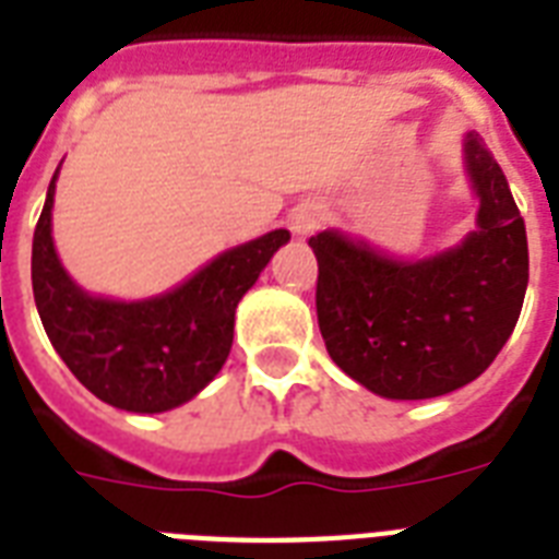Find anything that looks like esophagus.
<instances>
[{
  "label": "esophagus",
  "mask_w": 559,
  "mask_h": 559,
  "mask_svg": "<svg viewBox=\"0 0 559 559\" xmlns=\"http://www.w3.org/2000/svg\"><path fill=\"white\" fill-rule=\"evenodd\" d=\"M322 219L324 214L319 205H313V202H301V205L293 209V214H289V228H293L298 237H307L322 226Z\"/></svg>",
  "instance_id": "34e87169"
}]
</instances>
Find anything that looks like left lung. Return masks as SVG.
Segmentation results:
<instances>
[{
	"label": "left lung",
	"instance_id": "obj_1",
	"mask_svg": "<svg viewBox=\"0 0 559 559\" xmlns=\"http://www.w3.org/2000/svg\"><path fill=\"white\" fill-rule=\"evenodd\" d=\"M464 162L478 228L424 261H394L340 231L310 237L324 348L389 400L441 397L485 371L516 328L528 287V237L493 153L476 133Z\"/></svg>",
	"mask_w": 559,
	"mask_h": 559
}]
</instances>
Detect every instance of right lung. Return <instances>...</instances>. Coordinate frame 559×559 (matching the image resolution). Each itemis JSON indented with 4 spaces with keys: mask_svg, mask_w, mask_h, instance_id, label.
<instances>
[{
    "mask_svg": "<svg viewBox=\"0 0 559 559\" xmlns=\"http://www.w3.org/2000/svg\"><path fill=\"white\" fill-rule=\"evenodd\" d=\"M55 182L34 228L31 284L48 340L69 371L109 406L156 415L200 394L226 362L237 301L252 287L287 228L228 249L193 278L147 301H109L83 293L55 252Z\"/></svg>",
    "mask_w": 559,
    "mask_h": 559,
    "instance_id": "1",
    "label": "right lung"
}]
</instances>
